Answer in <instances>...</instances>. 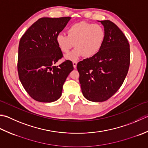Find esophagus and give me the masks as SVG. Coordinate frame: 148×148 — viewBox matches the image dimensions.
Instances as JSON below:
<instances>
[{"instance_id":"34e87169","label":"esophagus","mask_w":148,"mask_h":148,"mask_svg":"<svg viewBox=\"0 0 148 148\" xmlns=\"http://www.w3.org/2000/svg\"><path fill=\"white\" fill-rule=\"evenodd\" d=\"M72 64H73L74 68L76 69V66H77V62H75V61H74V62H72Z\"/></svg>"}]
</instances>
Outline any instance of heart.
Listing matches in <instances>:
<instances>
[{
	"mask_svg": "<svg viewBox=\"0 0 148 148\" xmlns=\"http://www.w3.org/2000/svg\"><path fill=\"white\" fill-rule=\"evenodd\" d=\"M67 35L59 34L56 43L60 51L64 54L69 53L74 46L76 48L66 55L65 58L75 61L79 57L92 58L95 56L102 48L106 33L99 24L80 22L72 24L67 29Z\"/></svg>",
	"mask_w": 148,
	"mask_h": 148,
	"instance_id": "heart-1",
	"label": "heart"
}]
</instances>
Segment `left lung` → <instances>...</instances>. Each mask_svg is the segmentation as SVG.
<instances>
[{
    "label": "left lung",
    "instance_id": "left-lung-1",
    "mask_svg": "<svg viewBox=\"0 0 148 148\" xmlns=\"http://www.w3.org/2000/svg\"><path fill=\"white\" fill-rule=\"evenodd\" d=\"M100 22L106 36L102 48L95 56L77 64L83 96L93 102L108 100L123 85L130 62V44L114 22Z\"/></svg>",
    "mask_w": 148,
    "mask_h": 148
}]
</instances>
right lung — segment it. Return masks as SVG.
Segmentation results:
<instances>
[{"mask_svg":"<svg viewBox=\"0 0 148 148\" xmlns=\"http://www.w3.org/2000/svg\"><path fill=\"white\" fill-rule=\"evenodd\" d=\"M71 18H40L20 40L17 65L19 79L28 94L39 102L58 99L66 77L74 69L70 60L54 65L63 57L56 36Z\"/></svg>","mask_w":148,"mask_h":148,"instance_id":"1","label":"right lung"}]
</instances>
